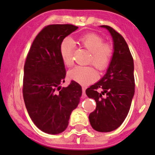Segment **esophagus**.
Listing matches in <instances>:
<instances>
[{
    "instance_id": "obj_1",
    "label": "esophagus",
    "mask_w": 155,
    "mask_h": 155,
    "mask_svg": "<svg viewBox=\"0 0 155 155\" xmlns=\"http://www.w3.org/2000/svg\"><path fill=\"white\" fill-rule=\"evenodd\" d=\"M82 91H83V96L86 97V88H85V87H83Z\"/></svg>"
}]
</instances>
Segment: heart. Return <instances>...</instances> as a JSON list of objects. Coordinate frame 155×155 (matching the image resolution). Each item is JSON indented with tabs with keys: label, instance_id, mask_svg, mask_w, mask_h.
Instances as JSON below:
<instances>
[{
	"label": "heart",
	"instance_id": "heart-1",
	"mask_svg": "<svg viewBox=\"0 0 155 155\" xmlns=\"http://www.w3.org/2000/svg\"><path fill=\"white\" fill-rule=\"evenodd\" d=\"M104 38L96 33L90 32L79 36L78 42L81 46L90 52L88 63H91L96 68L104 70L110 65L114 55V48L109 43L104 42ZM74 43L69 38H65L61 42L60 55L66 66L72 64V51ZM68 77L81 85H87L98 78V74L91 66H77L68 72Z\"/></svg>",
	"mask_w": 155,
	"mask_h": 155
}]
</instances>
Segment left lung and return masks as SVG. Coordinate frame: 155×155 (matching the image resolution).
<instances>
[{
  "instance_id": "8db88e82",
  "label": "left lung",
  "mask_w": 155,
  "mask_h": 155,
  "mask_svg": "<svg viewBox=\"0 0 155 155\" xmlns=\"http://www.w3.org/2000/svg\"><path fill=\"white\" fill-rule=\"evenodd\" d=\"M101 27L112 36L114 55L104 77L87 88L86 93L97 103L95 110L88 116L92 128L107 133L117 129L126 119L135 93V78L133 58L124 37L110 26ZM100 88L101 93L97 91Z\"/></svg>"
}]
</instances>
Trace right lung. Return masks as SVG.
I'll return each mask as SVG.
<instances>
[{"label": "right lung", "mask_w": 155, "mask_h": 155, "mask_svg": "<svg viewBox=\"0 0 155 155\" xmlns=\"http://www.w3.org/2000/svg\"><path fill=\"white\" fill-rule=\"evenodd\" d=\"M78 28L71 24L45 26L33 41L24 65L22 94L28 113L41 131L55 135L67 129L82 88L75 81L61 88L66 76L60 44Z\"/></svg>", "instance_id": "obj_1"}]
</instances>
